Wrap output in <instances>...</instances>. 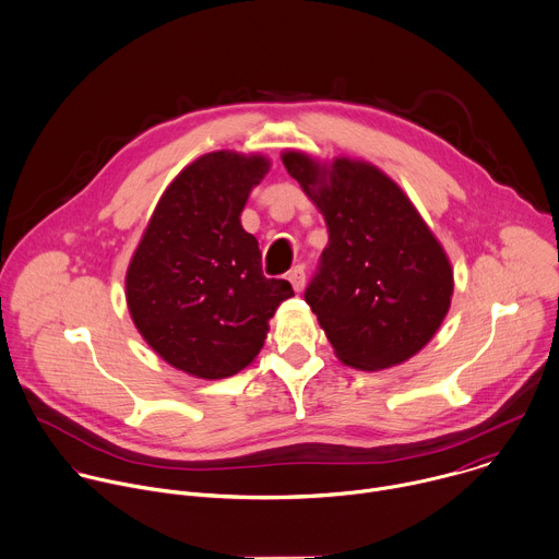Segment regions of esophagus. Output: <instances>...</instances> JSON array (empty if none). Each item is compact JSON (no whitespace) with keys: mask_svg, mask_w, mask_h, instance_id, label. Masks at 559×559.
<instances>
[{"mask_svg":"<svg viewBox=\"0 0 559 559\" xmlns=\"http://www.w3.org/2000/svg\"><path fill=\"white\" fill-rule=\"evenodd\" d=\"M287 281L292 283V287H294L296 292H302V287H305V267H302V265L292 267L289 274H287Z\"/></svg>","mask_w":559,"mask_h":559,"instance_id":"34e87169","label":"esophagus"}]
</instances>
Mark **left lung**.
<instances>
[{
	"mask_svg": "<svg viewBox=\"0 0 559 559\" xmlns=\"http://www.w3.org/2000/svg\"><path fill=\"white\" fill-rule=\"evenodd\" d=\"M281 159L329 230L305 300L335 357L359 370L408 361L452 305L454 270L441 241L380 166L296 148Z\"/></svg>",
	"mask_w": 559,
	"mask_h": 559,
	"instance_id": "1",
	"label": "left lung"
}]
</instances>
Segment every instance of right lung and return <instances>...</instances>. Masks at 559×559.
Wrapping results in <instances>:
<instances>
[{
	"label": "right lung",
	"instance_id": "add662e5",
	"mask_svg": "<svg viewBox=\"0 0 559 559\" xmlns=\"http://www.w3.org/2000/svg\"><path fill=\"white\" fill-rule=\"evenodd\" d=\"M263 153L211 151L166 186L124 274L129 316L173 368L200 380L233 378L265 344L270 320L294 296L265 278L259 241L241 213L270 173Z\"/></svg>",
	"mask_w": 559,
	"mask_h": 559
}]
</instances>
